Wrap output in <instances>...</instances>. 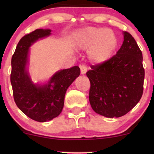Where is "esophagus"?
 Instances as JSON below:
<instances>
[{
  "instance_id": "1",
  "label": "esophagus",
  "mask_w": 154,
  "mask_h": 154,
  "mask_svg": "<svg viewBox=\"0 0 154 154\" xmlns=\"http://www.w3.org/2000/svg\"><path fill=\"white\" fill-rule=\"evenodd\" d=\"M79 68H80V71H81V74L82 75H84L87 72V69L88 67L85 64H80L79 65Z\"/></svg>"
}]
</instances>
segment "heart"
Segmentation results:
<instances>
[{
	"mask_svg": "<svg viewBox=\"0 0 154 154\" xmlns=\"http://www.w3.org/2000/svg\"><path fill=\"white\" fill-rule=\"evenodd\" d=\"M79 45L90 48L89 57L92 61L102 63L114 54L118 45V39L112 30L102 27H88L81 32Z\"/></svg>",
	"mask_w": 154,
	"mask_h": 154,
	"instance_id": "b5f03b06",
	"label": "heart"
}]
</instances>
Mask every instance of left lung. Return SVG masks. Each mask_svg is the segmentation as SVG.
Masks as SVG:
<instances>
[{"label":"left lung","instance_id":"8db88e82","mask_svg":"<svg viewBox=\"0 0 154 154\" xmlns=\"http://www.w3.org/2000/svg\"><path fill=\"white\" fill-rule=\"evenodd\" d=\"M86 75L91 82L92 109L106 117H120L135 106L143 92V54L131 34L124 32L122 45L106 62L92 65Z\"/></svg>","mask_w":154,"mask_h":154}]
</instances>
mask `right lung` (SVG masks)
Returning <instances> with one entry per match:
<instances>
[{"label": "right lung", "mask_w": 154, "mask_h": 154, "mask_svg": "<svg viewBox=\"0 0 154 154\" xmlns=\"http://www.w3.org/2000/svg\"><path fill=\"white\" fill-rule=\"evenodd\" d=\"M51 29H38L21 38L11 59V83L17 106L28 117L44 122L61 114L67 88L80 74L75 66L58 72L47 85H35L32 82L26 66L29 48L39 38L51 35Z\"/></svg>", "instance_id": "add662e5"}]
</instances>
